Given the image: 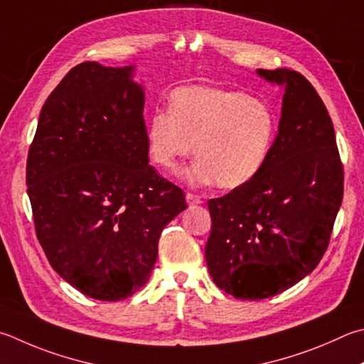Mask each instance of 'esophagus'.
I'll use <instances>...</instances> for the list:
<instances>
[{"label":"esophagus","mask_w":364,"mask_h":364,"mask_svg":"<svg viewBox=\"0 0 364 364\" xmlns=\"http://www.w3.org/2000/svg\"><path fill=\"white\" fill-rule=\"evenodd\" d=\"M186 202H188L189 207H194V205H199V203H202V200H200V197H199V196L191 194V193H188V194H186Z\"/></svg>","instance_id":"esophagus-1"}]
</instances>
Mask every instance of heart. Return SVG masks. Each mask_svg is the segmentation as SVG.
Masks as SVG:
<instances>
[{
	"instance_id": "b5f03b06",
	"label": "heart",
	"mask_w": 364,
	"mask_h": 364,
	"mask_svg": "<svg viewBox=\"0 0 364 364\" xmlns=\"http://www.w3.org/2000/svg\"><path fill=\"white\" fill-rule=\"evenodd\" d=\"M277 119L261 98L218 85H183L170 94L168 111L148 119L149 156L170 170L193 153L188 178L234 189L259 173L272 149Z\"/></svg>"
}]
</instances>
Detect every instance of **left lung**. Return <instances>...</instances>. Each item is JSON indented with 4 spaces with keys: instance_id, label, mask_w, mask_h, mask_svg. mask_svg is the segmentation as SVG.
<instances>
[{
    "instance_id": "8db88e82",
    "label": "left lung",
    "mask_w": 364,
    "mask_h": 364,
    "mask_svg": "<svg viewBox=\"0 0 364 364\" xmlns=\"http://www.w3.org/2000/svg\"><path fill=\"white\" fill-rule=\"evenodd\" d=\"M285 87L279 134L253 180L208 200L205 245L218 288L257 301L291 288L318 266L343 196V167L325 103L301 73L257 70Z\"/></svg>"
}]
</instances>
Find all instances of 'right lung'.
I'll return each instance as SVG.
<instances>
[{
  "mask_svg": "<svg viewBox=\"0 0 364 364\" xmlns=\"http://www.w3.org/2000/svg\"><path fill=\"white\" fill-rule=\"evenodd\" d=\"M134 70L71 68L44 103L26 159L33 221L50 266L98 301L146 285L162 229L188 207L149 165Z\"/></svg>",
  "mask_w": 364,
  "mask_h": 364,
  "instance_id": "1",
  "label": "right lung"
}]
</instances>
